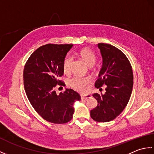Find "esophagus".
I'll list each match as a JSON object with an SVG mask.
<instances>
[{
	"label": "esophagus",
	"instance_id": "34e87169",
	"mask_svg": "<svg viewBox=\"0 0 154 154\" xmlns=\"http://www.w3.org/2000/svg\"><path fill=\"white\" fill-rule=\"evenodd\" d=\"M91 96L90 95H81V99L82 100H87V99L90 98Z\"/></svg>",
	"mask_w": 154,
	"mask_h": 154
}]
</instances>
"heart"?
<instances>
[{"label": "heart", "mask_w": 154, "mask_h": 154, "mask_svg": "<svg viewBox=\"0 0 154 154\" xmlns=\"http://www.w3.org/2000/svg\"><path fill=\"white\" fill-rule=\"evenodd\" d=\"M79 55L81 59L85 62V63L91 67L96 63L97 55L93 51L89 49L85 48L79 51ZM72 60V57L69 54H67L65 57L63 61V69L65 73H67L69 71L70 63ZM91 82V79L89 77H80L73 76L69 80V84L73 88L79 92H83L86 90V87Z\"/></svg>", "instance_id": "b5f03b06"}]
</instances>
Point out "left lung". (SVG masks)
Returning <instances> with one entry per match:
<instances>
[{"mask_svg":"<svg viewBox=\"0 0 154 154\" xmlns=\"http://www.w3.org/2000/svg\"><path fill=\"white\" fill-rule=\"evenodd\" d=\"M103 65L95 82V87L106 85L104 94L94 93L98 105L91 110V117L97 122L114 120L125 109L131 96L133 72L131 64L122 51L113 45L98 44Z\"/></svg>","mask_w":154,"mask_h":154,"instance_id":"8db88e82","label":"left lung"}]
</instances>
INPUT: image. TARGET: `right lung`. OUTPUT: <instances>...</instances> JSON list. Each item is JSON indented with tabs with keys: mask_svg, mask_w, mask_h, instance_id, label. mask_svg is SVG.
<instances>
[{
	"mask_svg": "<svg viewBox=\"0 0 154 154\" xmlns=\"http://www.w3.org/2000/svg\"><path fill=\"white\" fill-rule=\"evenodd\" d=\"M73 44H48L38 48L29 57L24 69V85L28 99L35 110L48 122L67 123L74 113L73 104L79 93L71 89L56 94L57 85L63 86V61Z\"/></svg>",
	"mask_w": 154,
	"mask_h": 154,
	"instance_id": "add662e5",
	"label": "right lung"
}]
</instances>
